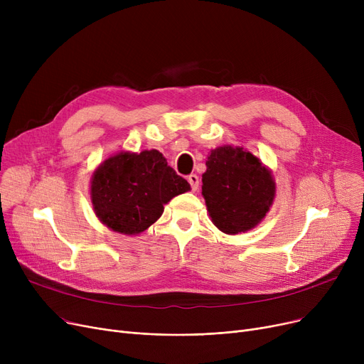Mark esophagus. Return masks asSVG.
I'll list each match as a JSON object with an SVG mask.
<instances>
[{
  "label": "esophagus",
  "mask_w": 364,
  "mask_h": 364,
  "mask_svg": "<svg viewBox=\"0 0 364 364\" xmlns=\"http://www.w3.org/2000/svg\"><path fill=\"white\" fill-rule=\"evenodd\" d=\"M187 180H188L190 186H192V190H193V192H196V190L199 188V177H198L196 174H190V176L187 177Z\"/></svg>",
  "instance_id": "obj_1"
}]
</instances>
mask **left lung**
<instances>
[{
    "label": "left lung",
    "mask_w": 364,
    "mask_h": 364,
    "mask_svg": "<svg viewBox=\"0 0 364 364\" xmlns=\"http://www.w3.org/2000/svg\"><path fill=\"white\" fill-rule=\"evenodd\" d=\"M202 196L218 230L239 235L252 230L270 211L276 181L272 169L250 150L225 144L209 153Z\"/></svg>",
    "instance_id": "left-lung-1"
}]
</instances>
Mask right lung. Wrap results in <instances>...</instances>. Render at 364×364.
Returning <instances> with one entry per match:
<instances>
[{
	"label": "right lung",
	"instance_id": "1",
	"mask_svg": "<svg viewBox=\"0 0 364 364\" xmlns=\"http://www.w3.org/2000/svg\"><path fill=\"white\" fill-rule=\"evenodd\" d=\"M90 184L95 215L112 232L127 236L147 230L164 205L190 190L155 149L114 153L95 168Z\"/></svg>",
	"mask_w": 364,
	"mask_h": 364
}]
</instances>
